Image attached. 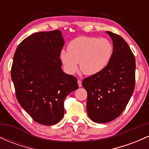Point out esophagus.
I'll return each mask as SVG.
<instances>
[{
  "label": "esophagus",
  "instance_id": "obj_1",
  "mask_svg": "<svg viewBox=\"0 0 149 149\" xmlns=\"http://www.w3.org/2000/svg\"><path fill=\"white\" fill-rule=\"evenodd\" d=\"M78 85L79 87L82 86V81L80 80H78Z\"/></svg>",
  "mask_w": 149,
  "mask_h": 149
}]
</instances>
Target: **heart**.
<instances>
[{"mask_svg": "<svg viewBox=\"0 0 149 149\" xmlns=\"http://www.w3.org/2000/svg\"><path fill=\"white\" fill-rule=\"evenodd\" d=\"M113 53V46L109 39L80 36L69 42L67 52L61 51L60 59L68 73L76 72L79 63L80 71L92 76L107 67Z\"/></svg>", "mask_w": 149, "mask_h": 149, "instance_id": "obj_1", "label": "heart"}]
</instances>
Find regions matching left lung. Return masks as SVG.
I'll return each mask as SVG.
<instances>
[{
	"label": "left lung",
	"mask_w": 149,
	"mask_h": 149,
	"mask_svg": "<svg viewBox=\"0 0 149 149\" xmlns=\"http://www.w3.org/2000/svg\"><path fill=\"white\" fill-rule=\"evenodd\" d=\"M113 40V53L103 71L82 82L88 92L87 111L94 122L105 123L119 117L135 87V57L122 37L107 31Z\"/></svg>",
	"instance_id": "8db88e82"
}]
</instances>
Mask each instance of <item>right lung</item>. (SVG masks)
<instances>
[{"mask_svg": "<svg viewBox=\"0 0 149 149\" xmlns=\"http://www.w3.org/2000/svg\"><path fill=\"white\" fill-rule=\"evenodd\" d=\"M64 45L59 30L31 34L19 44L11 68L17 100L34 121L53 125L62 119L66 96L78 88L61 69Z\"/></svg>", "mask_w": 149, "mask_h": 149, "instance_id": "right-lung-1", "label": "right lung"}]
</instances>
